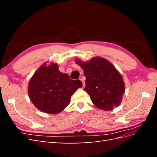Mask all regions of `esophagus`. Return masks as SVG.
Returning <instances> with one entry per match:
<instances>
[{"label": "esophagus", "instance_id": "34e87169", "mask_svg": "<svg viewBox=\"0 0 157 157\" xmlns=\"http://www.w3.org/2000/svg\"><path fill=\"white\" fill-rule=\"evenodd\" d=\"M79 79H80V80L82 82V85H83V86H85V82H84V79H82V78H80Z\"/></svg>", "mask_w": 157, "mask_h": 157}]
</instances>
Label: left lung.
Segmentation results:
<instances>
[{
	"mask_svg": "<svg viewBox=\"0 0 157 157\" xmlns=\"http://www.w3.org/2000/svg\"><path fill=\"white\" fill-rule=\"evenodd\" d=\"M75 63L84 70L86 78L84 90L96 107L109 111L119 106L125 93V84L121 73L111 62L96 56L86 62L75 59Z\"/></svg>",
	"mask_w": 157,
	"mask_h": 157,
	"instance_id": "1",
	"label": "left lung"
}]
</instances>
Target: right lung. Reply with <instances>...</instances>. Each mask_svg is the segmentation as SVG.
<instances>
[{
    "label": "right lung",
    "instance_id": "1",
    "mask_svg": "<svg viewBox=\"0 0 157 157\" xmlns=\"http://www.w3.org/2000/svg\"><path fill=\"white\" fill-rule=\"evenodd\" d=\"M82 82L73 80L59 70L58 64L44 63L35 71L28 84V95L36 108L48 114L61 112L71 102V96Z\"/></svg>",
    "mask_w": 157,
    "mask_h": 157
}]
</instances>
